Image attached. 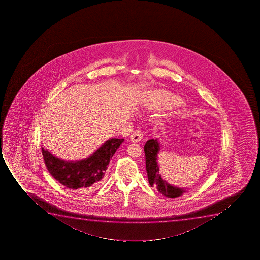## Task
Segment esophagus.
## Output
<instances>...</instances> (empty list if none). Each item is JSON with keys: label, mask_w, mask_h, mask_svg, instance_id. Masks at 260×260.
Segmentation results:
<instances>
[{"label": "esophagus", "mask_w": 260, "mask_h": 260, "mask_svg": "<svg viewBox=\"0 0 260 260\" xmlns=\"http://www.w3.org/2000/svg\"><path fill=\"white\" fill-rule=\"evenodd\" d=\"M143 137H144L143 132H140V131H135V132H132V135H131V140H132L133 143H138V142H140V141L143 139Z\"/></svg>", "instance_id": "34e87169"}]
</instances>
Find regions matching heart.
<instances>
[{"instance_id": "heart-1", "label": "heart", "mask_w": 260, "mask_h": 260, "mask_svg": "<svg viewBox=\"0 0 260 260\" xmlns=\"http://www.w3.org/2000/svg\"><path fill=\"white\" fill-rule=\"evenodd\" d=\"M183 99L179 95L162 90L152 89L146 92L143 98V105L149 110H168L182 104Z\"/></svg>"}]
</instances>
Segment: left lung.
<instances>
[{
  "label": "left lung",
  "instance_id": "obj_1",
  "mask_svg": "<svg viewBox=\"0 0 260 260\" xmlns=\"http://www.w3.org/2000/svg\"><path fill=\"white\" fill-rule=\"evenodd\" d=\"M159 151L160 144L157 138L147 141L144 145V152L147 175L150 186L156 187L159 192L167 198L175 199L180 197L183 193L187 192V189L171 185L162 178L160 174L161 172L159 171V165L157 162Z\"/></svg>",
  "mask_w": 260,
  "mask_h": 260
}]
</instances>
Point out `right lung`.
Returning a JSON list of instances; mask_svg holds the SVG:
<instances>
[{
  "mask_svg": "<svg viewBox=\"0 0 260 260\" xmlns=\"http://www.w3.org/2000/svg\"><path fill=\"white\" fill-rule=\"evenodd\" d=\"M124 139L110 138L91 156L79 161H65L56 157L42 147L44 162L55 180L69 189L79 192H91L100 187L104 175L116 150Z\"/></svg>",
  "mask_w": 260,
  "mask_h": 260,
  "instance_id": "obj_1",
  "label": "right lung"
}]
</instances>
